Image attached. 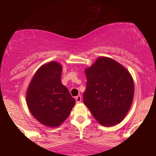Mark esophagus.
Instances as JSON below:
<instances>
[{
  "label": "esophagus",
  "mask_w": 156,
  "mask_h": 156,
  "mask_svg": "<svg viewBox=\"0 0 156 156\" xmlns=\"http://www.w3.org/2000/svg\"><path fill=\"white\" fill-rule=\"evenodd\" d=\"M76 103H80L81 102V96L80 95H78L76 97Z\"/></svg>",
  "instance_id": "1"
}]
</instances>
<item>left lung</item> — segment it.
Listing matches in <instances>:
<instances>
[{
  "label": "left lung",
  "mask_w": 156,
  "mask_h": 156,
  "mask_svg": "<svg viewBox=\"0 0 156 156\" xmlns=\"http://www.w3.org/2000/svg\"><path fill=\"white\" fill-rule=\"evenodd\" d=\"M86 76L83 103L93 117L104 126L120 122L133 98L134 83L129 72L116 61L101 57L86 69Z\"/></svg>",
  "instance_id": "obj_1"
}]
</instances>
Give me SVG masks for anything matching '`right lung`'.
I'll return each instance as SVG.
<instances>
[{"instance_id":"right-lung-1","label":"right lung","mask_w":156,"mask_h":156,"mask_svg":"<svg viewBox=\"0 0 156 156\" xmlns=\"http://www.w3.org/2000/svg\"><path fill=\"white\" fill-rule=\"evenodd\" d=\"M62 67L55 62L42 66L28 87L26 101L32 115L42 125L57 127L70 114L76 101L61 81Z\"/></svg>"}]
</instances>
